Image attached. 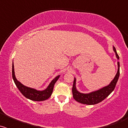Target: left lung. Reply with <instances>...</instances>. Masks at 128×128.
Here are the masks:
<instances>
[{
	"instance_id": "obj_1",
	"label": "left lung",
	"mask_w": 128,
	"mask_h": 128,
	"mask_svg": "<svg viewBox=\"0 0 128 128\" xmlns=\"http://www.w3.org/2000/svg\"><path fill=\"white\" fill-rule=\"evenodd\" d=\"M113 50L115 52V56L117 60H119V56L117 54L116 48L114 46H113ZM118 65V70L115 78L114 80L111 81L110 83L106 86H104L100 89H99L96 91L91 92L90 93L83 94L81 93L78 91L76 88V79L74 78V83H73V87H72V94L73 98L76 101L80 102V103L88 105H94L96 104L99 103L101 101L106 99L110 94L114 90L117 84V81L118 80L120 75V63L119 62H117Z\"/></svg>"
}]
</instances>
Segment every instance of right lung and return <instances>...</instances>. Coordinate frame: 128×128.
<instances>
[{"label": "right lung", "mask_w": 128, "mask_h": 128, "mask_svg": "<svg viewBox=\"0 0 128 128\" xmlns=\"http://www.w3.org/2000/svg\"><path fill=\"white\" fill-rule=\"evenodd\" d=\"M60 76V75L55 77L45 90H37L36 89L26 86L22 84L20 81H18L17 79L15 77V74H14V64H13V65H12V77H13V81H14L16 86L18 89L20 90V92L22 94V95L24 97H26L27 99L34 100V101H43V100H47V99L50 98L52 93L54 84L58 81Z\"/></svg>", "instance_id": "obj_1"}]
</instances>
